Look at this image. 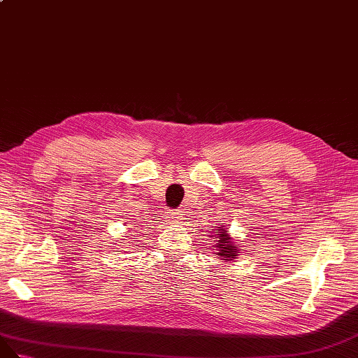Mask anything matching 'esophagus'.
<instances>
[{"instance_id": "1", "label": "esophagus", "mask_w": 358, "mask_h": 358, "mask_svg": "<svg viewBox=\"0 0 358 358\" xmlns=\"http://www.w3.org/2000/svg\"><path fill=\"white\" fill-rule=\"evenodd\" d=\"M168 220H169V223H178V222H181V220H182L181 211H180V210L171 211V213L168 214Z\"/></svg>"}]
</instances>
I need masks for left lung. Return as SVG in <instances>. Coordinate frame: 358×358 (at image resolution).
<instances>
[{
    "instance_id": "obj_1",
    "label": "left lung",
    "mask_w": 358,
    "mask_h": 358,
    "mask_svg": "<svg viewBox=\"0 0 358 358\" xmlns=\"http://www.w3.org/2000/svg\"><path fill=\"white\" fill-rule=\"evenodd\" d=\"M216 231H219L220 234H217V244H216V248L219 249V257L220 258H227V261H232V259H236L238 255H240V252H238V249L234 246V241H232V238L228 236V231L224 229V227H222V229H216ZM213 237V236H211Z\"/></svg>"
}]
</instances>
